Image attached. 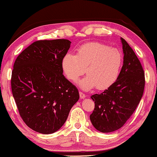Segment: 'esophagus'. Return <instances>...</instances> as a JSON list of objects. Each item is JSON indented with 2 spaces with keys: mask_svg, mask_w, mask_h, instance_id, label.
Here are the masks:
<instances>
[{
  "mask_svg": "<svg viewBox=\"0 0 157 157\" xmlns=\"http://www.w3.org/2000/svg\"><path fill=\"white\" fill-rule=\"evenodd\" d=\"M79 96H80L81 99H83L86 97V95H85L84 93H83L82 91H79Z\"/></svg>",
  "mask_w": 157,
  "mask_h": 157,
  "instance_id": "obj_1",
  "label": "esophagus"
}]
</instances>
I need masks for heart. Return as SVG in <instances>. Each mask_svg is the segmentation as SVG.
Listing matches in <instances>:
<instances>
[{
    "instance_id": "heart-1",
    "label": "heart",
    "mask_w": 157,
    "mask_h": 157,
    "mask_svg": "<svg viewBox=\"0 0 157 157\" xmlns=\"http://www.w3.org/2000/svg\"><path fill=\"white\" fill-rule=\"evenodd\" d=\"M123 56L118 49L98 42L79 47L76 55L67 53L62 59V68L66 78L75 82L86 72L79 85L83 90L97 87L105 89L117 81Z\"/></svg>"
}]
</instances>
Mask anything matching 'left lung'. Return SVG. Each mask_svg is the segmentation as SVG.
I'll use <instances>...</instances> for the list:
<instances>
[{"instance_id": "obj_1", "label": "left lung", "mask_w": 157, "mask_h": 157, "mask_svg": "<svg viewBox=\"0 0 157 157\" xmlns=\"http://www.w3.org/2000/svg\"><path fill=\"white\" fill-rule=\"evenodd\" d=\"M121 42L123 66L118 78L102 93L91 97L95 104L90 115L91 122L101 133H109L123 127L136 110L145 86V76L141 62L123 38H121Z\"/></svg>"}]
</instances>
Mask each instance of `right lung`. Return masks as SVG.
<instances>
[{
  "instance_id": "1",
  "label": "right lung",
  "mask_w": 157,
  "mask_h": 157,
  "mask_svg": "<svg viewBox=\"0 0 157 157\" xmlns=\"http://www.w3.org/2000/svg\"><path fill=\"white\" fill-rule=\"evenodd\" d=\"M71 43L65 39L38 40L14 63L13 97L22 120L38 133L58 131L79 99L78 89L63 74L62 59Z\"/></svg>"
}]
</instances>
